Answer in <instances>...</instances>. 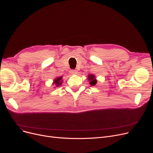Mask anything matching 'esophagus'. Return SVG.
<instances>
[{
  "instance_id": "obj_1",
  "label": "esophagus",
  "mask_w": 153,
  "mask_h": 153,
  "mask_svg": "<svg viewBox=\"0 0 153 153\" xmlns=\"http://www.w3.org/2000/svg\"><path fill=\"white\" fill-rule=\"evenodd\" d=\"M70 72L71 74H77V73H78L77 70H75V69H71Z\"/></svg>"
}]
</instances>
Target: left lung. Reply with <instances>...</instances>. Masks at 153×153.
Segmentation results:
<instances>
[{
	"label": "left lung",
	"instance_id": "1",
	"mask_svg": "<svg viewBox=\"0 0 153 153\" xmlns=\"http://www.w3.org/2000/svg\"><path fill=\"white\" fill-rule=\"evenodd\" d=\"M88 78H89V80L90 81V84L91 85H94L97 83V80L95 79V76L93 75H89L88 76Z\"/></svg>",
	"mask_w": 153,
	"mask_h": 153
}]
</instances>
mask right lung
<instances>
[{
	"mask_svg": "<svg viewBox=\"0 0 153 153\" xmlns=\"http://www.w3.org/2000/svg\"><path fill=\"white\" fill-rule=\"evenodd\" d=\"M62 77L61 76V77H58V78H56V79L54 80V84H55V86L59 87L60 85H61V83H62L61 79H62Z\"/></svg>",
	"mask_w": 153,
	"mask_h": 153,
	"instance_id": "obj_1",
	"label": "right lung"
}]
</instances>
